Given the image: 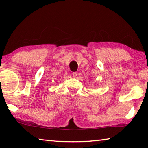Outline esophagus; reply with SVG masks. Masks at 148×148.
<instances>
[{
    "mask_svg": "<svg viewBox=\"0 0 148 148\" xmlns=\"http://www.w3.org/2000/svg\"><path fill=\"white\" fill-rule=\"evenodd\" d=\"M72 76H73V77H76L77 76V72H73V73H72Z\"/></svg>",
    "mask_w": 148,
    "mask_h": 148,
    "instance_id": "34e87169",
    "label": "esophagus"
}]
</instances>
